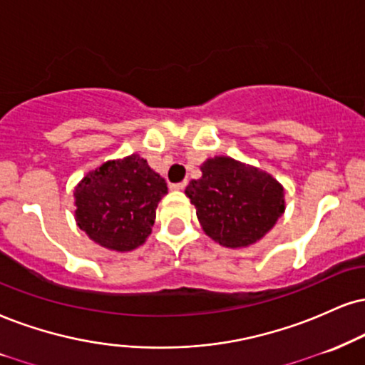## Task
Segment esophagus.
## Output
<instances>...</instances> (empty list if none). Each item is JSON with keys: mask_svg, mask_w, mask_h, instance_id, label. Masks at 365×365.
Instances as JSON below:
<instances>
[{"mask_svg": "<svg viewBox=\"0 0 365 365\" xmlns=\"http://www.w3.org/2000/svg\"><path fill=\"white\" fill-rule=\"evenodd\" d=\"M187 186V181H182V182H175V184H170V187H173V190H178V191H181V190H184V187Z\"/></svg>", "mask_w": 365, "mask_h": 365, "instance_id": "34e87169", "label": "esophagus"}]
</instances>
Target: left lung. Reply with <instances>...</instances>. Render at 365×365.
<instances>
[{"mask_svg": "<svg viewBox=\"0 0 365 365\" xmlns=\"http://www.w3.org/2000/svg\"><path fill=\"white\" fill-rule=\"evenodd\" d=\"M201 173V179L187 184L186 195L206 235L220 245L255 244L284 213V190L271 174L230 157L208 159Z\"/></svg>", "mask_w": 365, "mask_h": 365, "instance_id": "8db88e82", "label": "left lung"}]
</instances>
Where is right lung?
I'll use <instances>...</instances> for the list:
<instances>
[{"label": "right lung", "instance_id": "obj_1", "mask_svg": "<svg viewBox=\"0 0 365 365\" xmlns=\"http://www.w3.org/2000/svg\"><path fill=\"white\" fill-rule=\"evenodd\" d=\"M164 195L168 184L140 155L106 162L76 187V222L106 249L133 250L150 235Z\"/></svg>", "mask_w": 365, "mask_h": 365}]
</instances>
